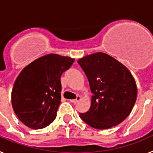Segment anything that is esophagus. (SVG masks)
I'll return each instance as SVG.
<instances>
[{"label":"esophagus","mask_w":153,"mask_h":153,"mask_svg":"<svg viewBox=\"0 0 153 153\" xmlns=\"http://www.w3.org/2000/svg\"><path fill=\"white\" fill-rule=\"evenodd\" d=\"M80 99H81L80 96H77V97H76V98L75 100H70V102H73V103H76V102H77L78 101L80 100Z\"/></svg>","instance_id":"34e87169"}]
</instances>
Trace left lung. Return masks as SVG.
Listing matches in <instances>:
<instances>
[{
	"label": "left lung",
	"instance_id": "8db88e82",
	"mask_svg": "<svg viewBox=\"0 0 153 153\" xmlns=\"http://www.w3.org/2000/svg\"><path fill=\"white\" fill-rule=\"evenodd\" d=\"M88 79L91 106L79 117L93 128L109 129L126 118L137 97L136 81L129 70L104 53L87 55L77 61Z\"/></svg>",
	"mask_w": 153,
	"mask_h": 153
}]
</instances>
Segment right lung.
Instances as JSON below:
<instances>
[{"instance_id":"right-lung-1","label":"right lung","mask_w":153,"mask_h":153,"mask_svg":"<svg viewBox=\"0 0 153 153\" xmlns=\"http://www.w3.org/2000/svg\"><path fill=\"white\" fill-rule=\"evenodd\" d=\"M74 62L68 56L51 53L23 69L13 86L11 102L24 125L40 129L55 120L61 100L60 76Z\"/></svg>"}]
</instances>
